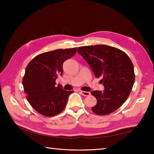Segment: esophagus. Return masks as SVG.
I'll return each mask as SVG.
<instances>
[{
  "mask_svg": "<svg viewBox=\"0 0 154 154\" xmlns=\"http://www.w3.org/2000/svg\"><path fill=\"white\" fill-rule=\"evenodd\" d=\"M79 92L83 94V96L86 97V96H89L91 94V93L89 92H87V91H79Z\"/></svg>",
  "mask_w": 154,
  "mask_h": 154,
  "instance_id": "1",
  "label": "esophagus"
}]
</instances>
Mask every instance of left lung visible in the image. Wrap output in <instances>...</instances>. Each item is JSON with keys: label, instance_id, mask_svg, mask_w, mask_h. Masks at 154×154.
<instances>
[{"label": "left lung", "instance_id": "1", "mask_svg": "<svg viewBox=\"0 0 154 154\" xmlns=\"http://www.w3.org/2000/svg\"><path fill=\"white\" fill-rule=\"evenodd\" d=\"M77 52L88 64L100 83L104 91H93L91 94L97 103L92 107L94 113L106 115L116 110L128 97L134 83L135 74L132 61L125 52L105 45L82 46Z\"/></svg>", "mask_w": 154, "mask_h": 154}]
</instances>
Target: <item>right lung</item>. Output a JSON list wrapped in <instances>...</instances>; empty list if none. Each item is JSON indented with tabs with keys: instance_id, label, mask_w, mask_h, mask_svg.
I'll list each match as a JSON object with an SVG mask.
<instances>
[{
	"instance_id": "right-lung-1",
	"label": "right lung",
	"mask_w": 154,
	"mask_h": 154,
	"mask_svg": "<svg viewBox=\"0 0 154 154\" xmlns=\"http://www.w3.org/2000/svg\"><path fill=\"white\" fill-rule=\"evenodd\" d=\"M76 52L77 48L58 49L39 54L28 64L23 87L29 103L42 115L54 116L65 109L73 91H65L61 85L55 87V80L63 74V62Z\"/></svg>"
}]
</instances>
